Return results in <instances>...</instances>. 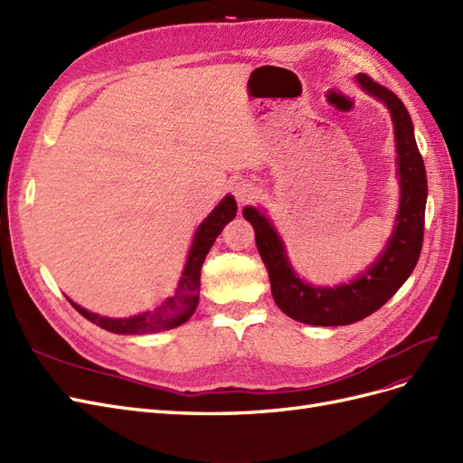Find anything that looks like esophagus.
<instances>
[{
    "label": "esophagus",
    "mask_w": 463,
    "mask_h": 463,
    "mask_svg": "<svg viewBox=\"0 0 463 463\" xmlns=\"http://www.w3.org/2000/svg\"><path fill=\"white\" fill-rule=\"evenodd\" d=\"M232 194H234V198L238 200V203H248V202L258 198V186L253 184L251 181H246V178H241V181L234 183Z\"/></svg>",
    "instance_id": "1"
}]
</instances>
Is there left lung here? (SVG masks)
I'll use <instances>...</instances> for the list:
<instances>
[{
    "label": "left lung",
    "instance_id": "obj_1",
    "mask_svg": "<svg viewBox=\"0 0 463 463\" xmlns=\"http://www.w3.org/2000/svg\"><path fill=\"white\" fill-rule=\"evenodd\" d=\"M357 82L365 92L381 99L389 108L394 123L396 161L400 176V207L394 232L377 261L348 285L335 288L311 287L298 279L287 258L285 246L277 231L256 207H244V217L256 231V244L271 280L275 304L294 321L319 326H338L362 321L384 306L404 285L420 260L425 229L427 175L425 163L413 137L411 117L402 99L367 77L357 74Z\"/></svg>",
    "mask_w": 463,
    "mask_h": 463
}]
</instances>
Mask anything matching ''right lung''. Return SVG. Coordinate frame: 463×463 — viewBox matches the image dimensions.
<instances>
[{"instance_id":"add662e5","label":"right lung","mask_w":463,"mask_h":463,"mask_svg":"<svg viewBox=\"0 0 463 463\" xmlns=\"http://www.w3.org/2000/svg\"><path fill=\"white\" fill-rule=\"evenodd\" d=\"M234 217H236V202L232 196H225L198 227L188 253L186 267L181 280H178L175 294L167 298V300L154 311H146V313H140V316L127 317V319H109L77 306L72 300H69V298L67 300L82 317L96 323L98 326H101V329L117 333V335H147V333L167 331V329H173V326L183 325L192 317V313L196 311V306L200 300V271H202L203 260L207 253H210L215 238Z\"/></svg>"}]
</instances>
